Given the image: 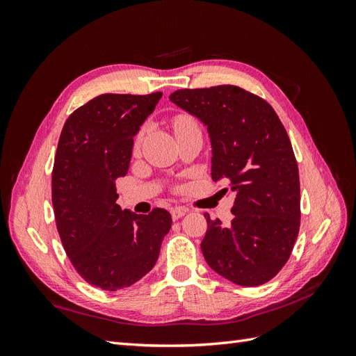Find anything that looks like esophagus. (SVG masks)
Listing matches in <instances>:
<instances>
[{
  "label": "esophagus",
  "instance_id": "34e87169",
  "mask_svg": "<svg viewBox=\"0 0 356 356\" xmlns=\"http://www.w3.org/2000/svg\"><path fill=\"white\" fill-rule=\"evenodd\" d=\"M186 212H187V209H186V208H181V207H175V208H172V209H170V215H172V220H174V221H177L178 218H181V217H184V215H186Z\"/></svg>",
  "mask_w": 356,
  "mask_h": 356
}]
</instances>
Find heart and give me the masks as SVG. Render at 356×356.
<instances>
[{
  "instance_id": "b5f03b06",
  "label": "heart",
  "mask_w": 356,
  "mask_h": 356,
  "mask_svg": "<svg viewBox=\"0 0 356 356\" xmlns=\"http://www.w3.org/2000/svg\"><path fill=\"white\" fill-rule=\"evenodd\" d=\"M197 127V123L193 120V118L190 115H186V114H179L175 117L174 120V129H175V134H179L182 131H188V129H195ZM143 138H144V131H141L138 134V136L135 138V144H134V149L135 152H138L139 147H141V143H143Z\"/></svg>"
}]
</instances>
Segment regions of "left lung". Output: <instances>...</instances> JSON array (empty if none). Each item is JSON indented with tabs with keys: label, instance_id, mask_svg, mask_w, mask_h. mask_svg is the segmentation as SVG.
Masks as SVG:
<instances>
[{
	"label": "left lung",
	"instance_id": "1",
	"mask_svg": "<svg viewBox=\"0 0 356 356\" xmlns=\"http://www.w3.org/2000/svg\"><path fill=\"white\" fill-rule=\"evenodd\" d=\"M169 99L208 127L212 179L229 181L236 193L229 227L204 213V260L233 284L268 282L300 229L298 166L282 122L270 104L232 84L181 89Z\"/></svg>",
	"mask_w": 356,
	"mask_h": 356
}]
</instances>
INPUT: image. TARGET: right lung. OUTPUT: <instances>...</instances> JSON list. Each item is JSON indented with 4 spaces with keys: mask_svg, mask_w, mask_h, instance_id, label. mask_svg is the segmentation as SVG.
<instances>
[{
    "mask_svg": "<svg viewBox=\"0 0 356 356\" xmlns=\"http://www.w3.org/2000/svg\"><path fill=\"white\" fill-rule=\"evenodd\" d=\"M161 92L99 95L75 110L60 132L51 172L58 233L77 273L93 286H131L154 267L172 217L122 211L115 179L127 174L134 136Z\"/></svg>",
    "mask_w": 356,
    "mask_h": 356,
    "instance_id": "obj_1",
    "label": "right lung"
}]
</instances>
